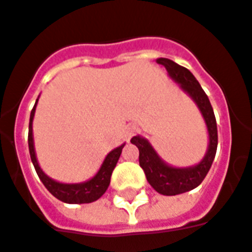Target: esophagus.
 Segmentation results:
<instances>
[{
  "label": "esophagus",
  "instance_id": "1",
  "mask_svg": "<svg viewBox=\"0 0 252 252\" xmlns=\"http://www.w3.org/2000/svg\"><path fill=\"white\" fill-rule=\"evenodd\" d=\"M136 132H137V128H136V126H128L126 129V137L128 139V140H129L132 136L135 135Z\"/></svg>",
  "mask_w": 252,
  "mask_h": 252
}]
</instances>
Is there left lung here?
<instances>
[{"label":"left lung","mask_w":252,"mask_h":252,"mask_svg":"<svg viewBox=\"0 0 252 252\" xmlns=\"http://www.w3.org/2000/svg\"><path fill=\"white\" fill-rule=\"evenodd\" d=\"M156 63L164 65L169 77L179 84V88L192 98V101L196 104V107L202 113L208 132V147L206 155L199 163L189 167L169 165L160 158L159 154L145 137H141L140 135L132 137L131 143L139 148V163L141 168L144 169L148 183L156 192L165 196H173L196 188L202 183L203 179L206 178V175L211 168L212 161L215 159L218 148V128L211 102L199 81L195 79V76L187 68L173 63L172 60L160 57L156 60Z\"/></svg>","instance_id":"left-lung-1"}]
</instances>
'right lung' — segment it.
I'll list each match as a JSON object with an SVG mask.
<instances>
[{
    "mask_svg": "<svg viewBox=\"0 0 252 252\" xmlns=\"http://www.w3.org/2000/svg\"><path fill=\"white\" fill-rule=\"evenodd\" d=\"M37 102L38 98L36 100V104L31 112V120H29V135H28V144H29V154H31L32 163L36 168V172L38 178L45 186L46 189L49 191L55 197L59 200L68 204H84V203H92L96 202L97 199L105 193V191L109 187L111 183V176L113 169L116 167L119 158H120L121 151L124 148V144L119 145L117 148L112 150L109 154L105 156V159L102 161L101 167L98 169L96 175L91 178L87 182H81V183H61L57 182L55 179L49 178L42 169H41L40 164L37 161L36 150H34V140H33V119H34V112H36Z\"/></svg>",
    "mask_w": 252,
    "mask_h": 252,
    "instance_id": "right-lung-1",
    "label": "right lung"
}]
</instances>
